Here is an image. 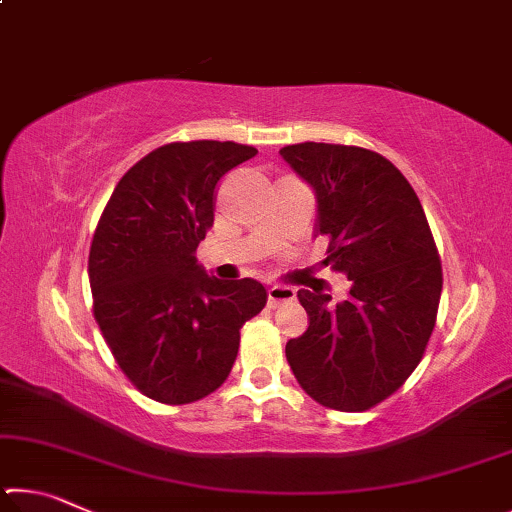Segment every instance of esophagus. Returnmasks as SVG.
<instances>
[{
	"label": "esophagus",
	"instance_id": "1",
	"mask_svg": "<svg viewBox=\"0 0 512 512\" xmlns=\"http://www.w3.org/2000/svg\"><path fill=\"white\" fill-rule=\"evenodd\" d=\"M296 300V291L289 289V287H271L268 289V305L277 307L282 305V302H291Z\"/></svg>",
	"mask_w": 512,
	"mask_h": 512
}]
</instances>
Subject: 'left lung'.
Wrapping results in <instances>:
<instances>
[{
	"label": "left lung",
	"mask_w": 512,
	"mask_h": 512,
	"mask_svg": "<svg viewBox=\"0 0 512 512\" xmlns=\"http://www.w3.org/2000/svg\"><path fill=\"white\" fill-rule=\"evenodd\" d=\"M316 189L325 264L352 282L336 309L298 291L307 332L287 361L311 400L334 411H368L418 368L436 327L443 266L427 216L391 160L361 146L302 142L280 149Z\"/></svg>",
	"instance_id": "1"
}]
</instances>
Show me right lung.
<instances>
[{"label": "right lung", "instance_id": "1", "mask_svg": "<svg viewBox=\"0 0 512 512\" xmlns=\"http://www.w3.org/2000/svg\"><path fill=\"white\" fill-rule=\"evenodd\" d=\"M255 155L237 142L164 144L124 173L94 230V320L121 372L155 402L214 393L235 366L239 329L266 305L259 282H221L196 259L219 180Z\"/></svg>", "mask_w": 512, "mask_h": 512}]
</instances>
